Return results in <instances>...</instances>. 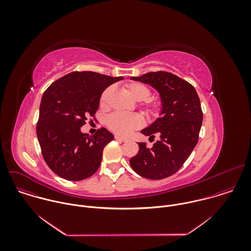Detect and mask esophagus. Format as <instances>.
<instances>
[{
    "mask_svg": "<svg viewBox=\"0 0 251 251\" xmlns=\"http://www.w3.org/2000/svg\"><path fill=\"white\" fill-rule=\"evenodd\" d=\"M115 139H116V140H119V141H121V142H127V141H128V139L124 138V137H121V136H119V135H115Z\"/></svg>",
    "mask_w": 251,
    "mask_h": 251,
    "instance_id": "1",
    "label": "esophagus"
}]
</instances>
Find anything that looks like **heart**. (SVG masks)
Returning <instances> with one entry per match:
<instances>
[{
    "label": "heart",
    "mask_w": 251,
    "mask_h": 251,
    "mask_svg": "<svg viewBox=\"0 0 251 251\" xmlns=\"http://www.w3.org/2000/svg\"><path fill=\"white\" fill-rule=\"evenodd\" d=\"M126 89L130 97L136 101H144L149 99L151 95L150 89L139 82H132L126 85ZM114 92V87H109L101 95L100 104V107H107L110 97ZM144 112L148 116H155L158 112V107L155 103H151L144 107ZM108 127L115 133L123 136L128 135L131 131L139 128L142 126V119L136 114H123L114 113L107 119Z\"/></svg>",
    "instance_id": "obj_1"
}]
</instances>
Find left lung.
Here are the masks:
<instances>
[{
	"instance_id": "1",
	"label": "left lung",
	"mask_w": 251,
	"mask_h": 251,
	"mask_svg": "<svg viewBox=\"0 0 251 251\" xmlns=\"http://www.w3.org/2000/svg\"><path fill=\"white\" fill-rule=\"evenodd\" d=\"M131 80L150 85L159 95V118L141 133L159 140L150 149L138 143L139 151L129 160L134 172L146 179L172 176L182 166L198 142L203 121L199 97L194 87L173 73L148 72Z\"/></svg>"
}]
</instances>
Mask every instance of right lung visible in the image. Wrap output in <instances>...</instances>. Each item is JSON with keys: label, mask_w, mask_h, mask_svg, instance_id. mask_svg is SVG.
<instances>
[{"label": "right lung", "mask_w": 251, "mask_h": 251, "mask_svg": "<svg viewBox=\"0 0 251 251\" xmlns=\"http://www.w3.org/2000/svg\"><path fill=\"white\" fill-rule=\"evenodd\" d=\"M123 79L97 72H72L44 92L36 135L46 164L59 177L81 180L100 168L103 149L114 135L102 127L90 136L81 127L88 117L95 116L104 90Z\"/></svg>", "instance_id": "right-lung-1"}]
</instances>
